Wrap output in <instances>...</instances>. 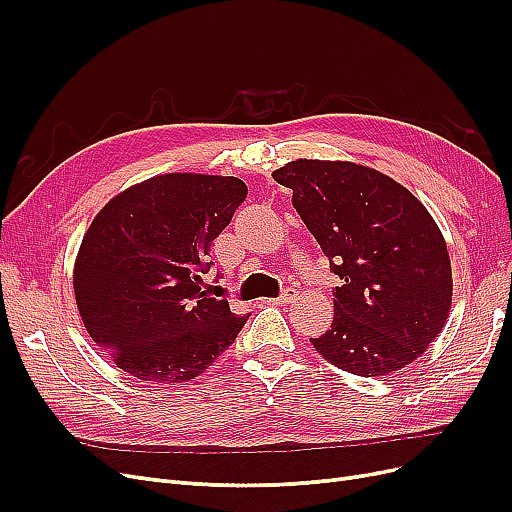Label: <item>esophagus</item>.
<instances>
[{
	"label": "esophagus",
	"instance_id": "34e87169",
	"mask_svg": "<svg viewBox=\"0 0 512 512\" xmlns=\"http://www.w3.org/2000/svg\"><path fill=\"white\" fill-rule=\"evenodd\" d=\"M297 301V290L294 288H286L280 297H276V299H272L270 303H274V305H290V303H294Z\"/></svg>",
	"mask_w": 512,
	"mask_h": 512
}]
</instances>
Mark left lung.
Masks as SVG:
<instances>
[{"label":"left lung","instance_id":"1","mask_svg":"<svg viewBox=\"0 0 512 512\" xmlns=\"http://www.w3.org/2000/svg\"><path fill=\"white\" fill-rule=\"evenodd\" d=\"M274 180L344 280L332 328L311 338L338 369L375 378L419 359L450 315L446 240L425 205L394 178L355 161L294 159Z\"/></svg>","mask_w":512,"mask_h":512}]
</instances>
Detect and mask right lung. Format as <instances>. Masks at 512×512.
Listing matches in <instances>:
<instances>
[{
	"instance_id": "obj_1",
	"label": "right lung",
	"mask_w": 512,
	"mask_h": 512,
	"mask_svg": "<svg viewBox=\"0 0 512 512\" xmlns=\"http://www.w3.org/2000/svg\"><path fill=\"white\" fill-rule=\"evenodd\" d=\"M245 197L240 178L172 172L128 186L95 215L76 253L74 297L116 367L180 384L232 346L247 317L201 290V272Z\"/></svg>"
}]
</instances>
